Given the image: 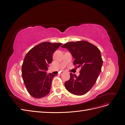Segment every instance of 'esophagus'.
<instances>
[{
    "label": "esophagus",
    "instance_id": "1",
    "mask_svg": "<svg viewBox=\"0 0 125 125\" xmlns=\"http://www.w3.org/2000/svg\"><path fill=\"white\" fill-rule=\"evenodd\" d=\"M65 70H64V71H63V72H65Z\"/></svg>",
    "mask_w": 125,
    "mask_h": 125
}]
</instances>
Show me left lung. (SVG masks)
Segmentation results:
<instances>
[{"label": "left lung", "mask_w": 125, "mask_h": 125, "mask_svg": "<svg viewBox=\"0 0 125 125\" xmlns=\"http://www.w3.org/2000/svg\"><path fill=\"white\" fill-rule=\"evenodd\" d=\"M61 47L66 48L75 59L73 65L81 67L78 76L70 73V79L65 83V88L74 95L86 94L95 83L101 71L103 60L100 50L83 41L67 42Z\"/></svg>", "instance_id": "1"}]
</instances>
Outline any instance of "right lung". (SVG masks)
<instances>
[{
	"mask_svg": "<svg viewBox=\"0 0 125 125\" xmlns=\"http://www.w3.org/2000/svg\"><path fill=\"white\" fill-rule=\"evenodd\" d=\"M62 43L44 42L32 48L25 57L22 66L24 84L29 94L35 98L47 96L50 92L52 78L57 75L47 74L52 55Z\"/></svg>",
	"mask_w": 125,
	"mask_h": 125,
	"instance_id": "1",
	"label": "right lung"
}]
</instances>
